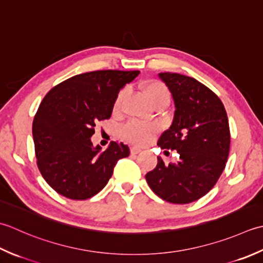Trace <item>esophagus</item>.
I'll return each instance as SVG.
<instances>
[{
    "instance_id": "obj_1",
    "label": "esophagus",
    "mask_w": 263,
    "mask_h": 263,
    "mask_svg": "<svg viewBox=\"0 0 263 263\" xmlns=\"http://www.w3.org/2000/svg\"><path fill=\"white\" fill-rule=\"evenodd\" d=\"M141 151H142V147H139V146H132L130 147L132 154H138Z\"/></svg>"
}]
</instances>
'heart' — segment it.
Returning <instances> with one entry per match:
<instances>
[{
	"instance_id": "heart-1",
	"label": "heart",
	"mask_w": 263,
	"mask_h": 263,
	"mask_svg": "<svg viewBox=\"0 0 263 263\" xmlns=\"http://www.w3.org/2000/svg\"><path fill=\"white\" fill-rule=\"evenodd\" d=\"M144 93H145L146 98L149 103L153 106L157 105H167L170 100V93L167 86L159 80H149L145 85H144ZM126 96V89H122L119 94L117 95L114 103V112H119L122 101H124ZM155 132V128L152 125H145L141 124L137 121H132L127 124L122 134L124 136L129 139L130 142L137 143V144H144L148 142L152 138L153 134Z\"/></svg>"
}]
</instances>
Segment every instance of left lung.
Wrapping results in <instances>:
<instances>
[{
  "instance_id": "obj_1",
  "label": "left lung",
  "mask_w": 263,
  "mask_h": 263,
  "mask_svg": "<svg viewBox=\"0 0 263 263\" xmlns=\"http://www.w3.org/2000/svg\"><path fill=\"white\" fill-rule=\"evenodd\" d=\"M174 99L173 124L158 141L161 148L179 154L176 163L158 164L145 178L162 200L186 204L204 196L226 167L230 133L220 99L196 79L180 73L160 72Z\"/></svg>"
}]
</instances>
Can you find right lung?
Segmentation results:
<instances>
[{
	"instance_id": "add662e5",
	"label": "right lung",
	"mask_w": 263,
	"mask_h": 263,
	"mask_svg": "<svg viewBox=\"0 0 263 263\" xmlns=\"http://www.w3.org/2000/svg\"><path fill=\"white\" fill-rule=\"evenodd\" d=\"M139 71L98 70L77 74L53 87L33 121L37 165L53 190L71 200H86L108 184L119 159L129 155L124 143L105 151L90 137L99 121L109 119L120 89Z\"/></svg>"
}]
</instances>
